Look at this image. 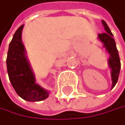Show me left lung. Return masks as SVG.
Returning <instances> with one entry per match:
<instances>
[{
	"instance_id": "obj_1",
	"label": "left lung",
	"mask_w": 125,
	"mask_h": 125,
	"mask_svg": "<svg viewBox=\"0 0 125 125\" xmlns=\"http://www.w3.org/2000/svg\"><path fill=\"white\" fill-rule=\"evenodd\" d=\"M102 24L104 26V29L106 32L99 33L98 39H99L103 43L104 47L106 48V51L110 54V58L108 60V64L110 69H111V79H112V88L115 86L116 83L118 80V76L120 74L121 70V61L119 57V54L116 47V43L113 38V34L110 31V28L108 27L104 20H102Z\"/></svg>"
}]
</instances>
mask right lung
Returning <instances> with one entry per match:
<instances>
[{
  "mask_svg": "<svg viewBox=\"0 0 125 125\" xmlns=\"http://www.w3.org/2000/svg\"><path fill=\"white\" fill-rule=\"evenodd\" d=\"M23 25L17 29L9 44L7 69L9 79L20 97L27 101H41L49 96L50 92L36 83L35 75L26 58L21 42Z\"/></svg>",
  "mask_w": 125,
  "mask_h": 125,
  "instance_id": "1",
  "label": "right lung"
}]
</instances>
